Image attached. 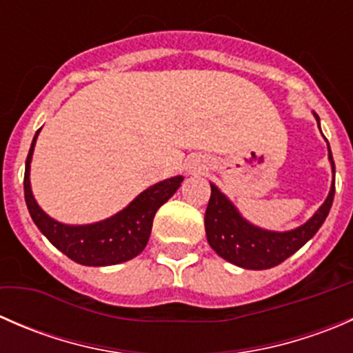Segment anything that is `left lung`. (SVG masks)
<instances>
[{
  "label": "left lung",
  "instance_id": "obj_1",
  "mask_svg": "<svg viewBox=\"0 0 353 353\" xmlns=\"http://www.w3.org/2000/svg\"><path fill=\"white\" fill-rule=\"evenodd\" d=\"M319 123L318 114H314ZM330 150V145H328ZM331 167L334 174V162L330 150ZM212 186V196L205 212L206 239L213 251L232 265L245 270H266L285 261L288 256L302 248L328 216L334 198V179L331 191L321 208L309 219L304 225L288 232H270L258 229L245 222L232 203L229 201L219 188Z\"/></svg>",
  "mask_w": 353,
  "mask_h": 353
}]
</instances>
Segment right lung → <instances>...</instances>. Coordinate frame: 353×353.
Returning <instances> with one entry per match:
<instances>
[{
    "mask_svg": "<svg viewBox=\"0 0 353 353\" xmlns=\"http://www.w3.org/2000/svg\"><path fill=\"white\" fill-rule=\"evenodd\" d=\"M39 131L41 130H37L32 140L23 176L25 203L39 230L54 248L65 252L68 258L85 266L117 265L140 254L150 237L157 210L176 193L184 177H170L148 188L123 212L116 213L104 222L92 223V225H65L46 215L32 196L28 170H30V160Z\"/></svg>",
    "mask_w": 353,
    "mask_h": 353,
    "instance_id": "add662e5",
    "label": "right lung"
}]
</instances>
